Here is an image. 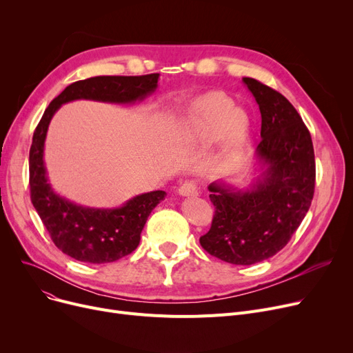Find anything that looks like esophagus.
I'll use <instances>...</instances> for the list:
<instances>
[{
	"instance_id": "34e87169",
	"label": "esophagus",
	"mask_w": 353,
	"mask_h": 353,
	"mask_svg": "<svg viewBox=\"0 0 353 353\" xmlns=\"http://www.w3.org/2000/svg\"><path fill=\"white\" fill-rule=\"evenodd\" d=\"M179 194L183 197H196L199 196V189L194 181H186L179 188Z\"/></svg>"
}]
</instances>
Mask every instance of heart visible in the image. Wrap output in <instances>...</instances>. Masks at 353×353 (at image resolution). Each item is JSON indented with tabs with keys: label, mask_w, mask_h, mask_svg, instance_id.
Returning <instances> with one entry per match:
<instances>
[{
	"label": "heart",
	"mask_w": 353,
	"mask_h": 353,
	"mask_svg": "<svg viewBox=\"0 0 353 353\" xmlns=\"http://www.w3.org/2000/svg\"><path fill=\"white\" fill-rule=\"evenodd\" d=\"M248 120L232 101L219 92L194 99L184 110L179 124L180 140L190 145H205L225 139L229 148L243 141Z\"/></svg>",
	"instance_id": "heart-1"
}]
</instances>
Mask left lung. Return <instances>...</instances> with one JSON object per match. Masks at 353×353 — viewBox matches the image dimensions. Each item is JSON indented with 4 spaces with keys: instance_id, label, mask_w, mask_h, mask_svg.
<instances>
[{
    "instance_id": "left-lung-1",
    "label": "left lung",
    "mask_w": 353,
    "mask_h": 353,
    "mask_svg": "<svg viewBox=\"0 0 353 353\" xmlns=\"http://www.w3.org/2000/svg\"><path fill=\"white\" fill-rule=\"evenodd\" d=\"M262 116L253 177L246 188L226 180L209 184L214 206L200 245L232 265H254L282 250L305 219L314 192V153L309 130L281 92L243 77Z\"/></svg>"
}]
</instances>
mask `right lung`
<instances>
[{
	"label": "right lung",
	"mask_w": 353,
	"mask_h": 353,
	"mask_svg": "<svg viewBox=\"0 0 353 353\" xmlns=\"http://www.w3.org/2000/svg\"><path fill=\"white\" fill-rule=\"evenodd\" d=\"M160 74L124 77L99 76L76 81L64 88L46 108L37 125L30 148L31 201L63 253L85 263H110L132 253L152 210L165 197L154 190L134 196L120 208L101 209L77 205L60 196L51 186L44 161V145L51 119L70 101L91 100L110 104H134L152 96L159 87Z\"/></svg>",
	"instance_id": "1"
}]
</instances>
